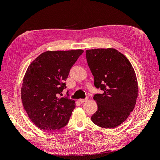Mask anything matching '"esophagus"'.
Masks as SVG:
<instances>
[{"label":"esophagus","instance_id":"34e87169","mask_svg":"<svg viewBox=\"0 0 160 160\" xmlns=\"http://www.w3.org/2000/svg\"><path fill=\"white\" fill-rule=\"evenodd\" d=\"M87 101H88V99H80L79 100V102H81V103H83L86 102Z\"/></svg>","mask_w":160,"mask_h":160}]
</instances>
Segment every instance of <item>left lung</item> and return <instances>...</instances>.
<instances>
[{
	"label": "left lung",
	"mask_w": 160,
	"mask_h": 160,
	"mask_svg": "<svg viewBox=\"0 0 160 160\" xmlns=\"http://www.w3.org/2000/svg\"><path fill=\"white\" fill-rule=\"evenodd\" d=\"M86 58L95 87L103 91L93 97L98 111L91 120L99 127L114 128L125 122L136 103L135 72L125 56L112 48L87 50Z\"/></svg>",
	"instance_id": "8db88e82"
}]
</instances>
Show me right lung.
<instances>
[{
    "label": "right lung",
    "instance_id": "1",
    "mask_svg": "<svg viewBox=\"0 0 160 160\" xmlns=\"http://www.w3.org/2000/svg\"><path fill=\"white\" fill-rule=\"evenodd\" d=\"M83 52L81 49L46 51L28 66L21 99L28 118L38 128L52 132L68 123L75 102L58 96L67 88L65 81L70 69Z\"/></svg>",
    "mask_w": 160,
    "mask_h": 160
}]
</instances>
